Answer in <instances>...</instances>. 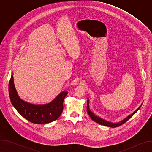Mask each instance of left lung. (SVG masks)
<instances>
[{
    "label": "left lung",
    "mask_w": 152,
    "mask_h": 152,
    "mask_svg": "<svg viewBox=\"0 0 152 152\" xmlns=\"http://www.w3.org/2000/svg\"><path fill=\"white\" fill-rule=\"evenodd\" d=\"M142 104H141V106L138 108V109L134 111L132 114H131V115H129V116H127V117H126L125 118H124L123 120H121V121L120 122H118V123H112V122H110V121H108L106 120H104L100 117H99V116L97 115H96L93 112H91V111L90 110V107H89V99L88 98V100H87V106H86V109H87V113L90 116V117L92 119V120H93L94 121H95L96 123H97L100 124H102V125H103V126H107V127H118L121 125H122L123 124H124V123H126L127 120H129L130 118H131L139 110L140 108L141 107Z\"/></svg>",
    "instance_id": "left-lung-1"
}]
</instances>
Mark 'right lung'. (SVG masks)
I'll return each mask as SVG.
<instances>
[{"label": "right lung", "instance_id": "right-lung-1", "mask_svg": "<svg viewBox=\"0 0 152 152\" xmlns=\"http://www.w3.org/2000/svg\"><path fill=\"white\" fill-rule=\"evenodd\" d=\"M68 92L64 91L49 103L35 104L23 100L18 96L11 75L9 83V94L12 104L25 118L35 124H45L57 120L63 111V102Z\"/></svg>", "mask_w": 152, "mask_h": 152}]
</instances>
